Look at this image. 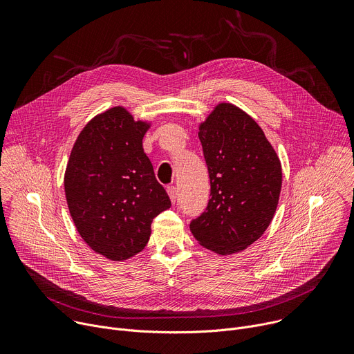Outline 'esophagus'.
<instances>
[{"label":"esophagus","mask_w":354,"mask_h":354,"mask_svg":"<svg viewBox=\"0 0 354 354\" xmlns=\"http://www.w3.org/2000/svg\"><path fill=\"white\" fill-rule=\"evenodd\" d=\"M167 192H168V196H169V198H171L172 203H175V201H176V197H178L176 187H175V186H168V187H167Z\"/></svg>","instance_id":"esophagus-1"}]
</instances>
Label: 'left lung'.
<instances>
[{
  "label": "left lung",
  "instance_id": "8db88e82",
  "mask_svg": "<svg viewBox=\"0 0 354 354\" xmlns=\"http://www.w3.org/2000/svg\"><path fill=\"white\" fill-rule=\"evenodd\" d=\"M210 176L206 212L190 223L197 242L217 255L238 254L268 230L279 205L281 164L246 112L218 104L198 124Z\"/></svg>",
  "mask_w": 354,
  "mask_h": 354
}]
</instances>
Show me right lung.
Here are the masks:
<instances>
[{
    "instance_id": "obj_1",
    "label": "right lung",
    "mask_w": 354,
    "mask_h": 354,
    "mask_svg": "<svg viewBox=\"0 0 354 354\" xmlns=\"http://www.w3.org/2000/svg\"><path fill=\"white\" fill-rule=\"evenodd\" d=\"M149 127L126 108H111L81 130L67 162L64 190L75 228L109 261H127L141 252L154 217L171 207L142 149Z\"/></svg>"
}]
</instances>
